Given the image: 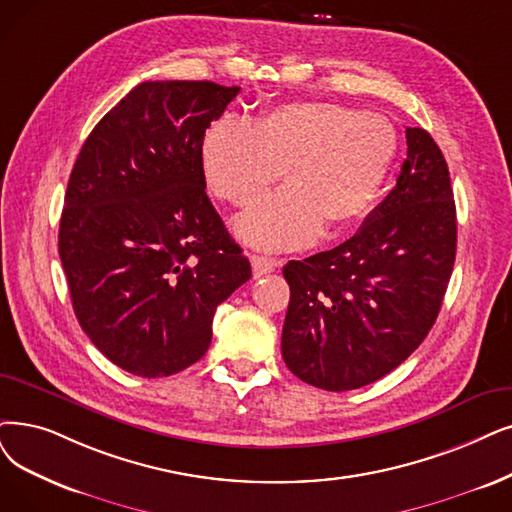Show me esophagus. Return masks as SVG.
Masks as SVG:
<instances>
[{
	"mask_svg": "<svg viewBox=\"0 0 512 512\" xmlns=\"http://www.w3.org/2000/svg\"><path fill=\"white\" fill-rule=\"evenodd\" d=\"M252 273L254 277H262V275H269L273 271H277L281 267V260L275 258H267V256H252Z\"/></svg>",
	"mask_w": 512,
	"mask_h": 512,
	"instance_id": "34e87169",
	"label": "esophagus"
}]
</instances>
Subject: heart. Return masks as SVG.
I'll use <instances>...</instances> for the list:
<instances>
[{"label": "heart", "instance_id": "heart-1", "mask_svg": "<svg viewBox=\"0 0 512 512\" xmlns=\"http://www.w3.org/2000/svg\"><path fill=\"white\" fill-rule=\"evenodd\" d=\"M399 138L382 115L325 100H296L254 124L220 117L201 138L210 191L245 208L281 176L290 187L237 220V235L262 250H298L323 227L342 229L374 208L393 170Z\"/></svg>", "mask_w": 512, "mask_h": 512}]
</instances>
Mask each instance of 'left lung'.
Here are the masks:
<instances>
[{"label": "left lung", "mask_w": 512, "mask_h": 512, "mask_svg": "<svg viewBox=\"0 0 512 512\" xmlns=\"http://www.w3.org/2000/svg\"><path fill=\"white\" fill-rule=\"evenodd\" d=\"M395 189L338 248L290 260L281 355L323 391L393 372L431 332L456 260V203L433 136L407 128Z\"/></svg>", "instance_id": "8db88e82"}]
</instances>
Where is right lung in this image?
<instances>
[{"label": "right lung", "mask_w": 512, "mask_h": 512, "mask_svg": "<svg viewBox=\"0 0 512 512\" xmlns=\"http://www.w3.org/2000/svg\"><path fill=\"white\" fill-rule=\"evenodd\" d=\"M239 90L145 81L98 121L73 166L58 231L73 311L96 349L134 376L199 361L216 306L252 277L199 159Z\"/></svg>", "instance_id": "1"}]
</instances>
